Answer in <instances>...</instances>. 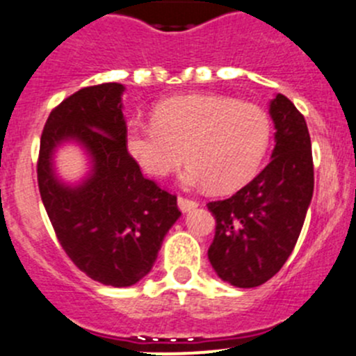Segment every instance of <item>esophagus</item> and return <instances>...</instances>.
I'll return each mask as SVG.
<instances>
[{
	"mask_svg": "<svg viewBox=\"0 0 356 356\" xmlns=\"http://www.w3.org/2000/svg\"><path fill=\"white\" fill-rule=\"evenodd\" d=\"M177 205H179V209L182 210V212H189V210L196 209V207H198V203L193 202V200L184 198V196H179V198H177Z\"/></svg>",
	"mask_w": 356,
	"mask_h": 356,
	"instance_id": "obj_1",
	"label": "esophagus"
}]
</instances>
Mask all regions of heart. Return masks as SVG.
Returning a JSON list of instances; mask_svg holds the SVG:
<instances>
[{
	"label": "heart",
	"mask_w": 356,
	"mask_h": 356,
	"mask_svg": "<svg viewBox=\"0 0 356 356\" xmlns=\"http://www.w3.org/2000/svg\"><path fill=\"white\" fill-rule=\"evenodd\" d=\"M270 137V116L261 106L189 94L154 106L151 125L130 123L125 147L154 177L174 172L186 153L189 165L181 179L188 188L233 191L254 177Z\"/></svg>",
	"instance_id": "1"
}]
</instances>
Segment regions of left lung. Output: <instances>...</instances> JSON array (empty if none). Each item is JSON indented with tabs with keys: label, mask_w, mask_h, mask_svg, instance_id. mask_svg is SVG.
I'll list each match as a JSON object with an SVG mask.
<instances>
[{
	"label": "left lung",
	"mask_w": 356,
	"mask_h": 356,
	"mask_svg": "<svg viewBox=\"0 0 356 356\" xmlns=\"http://www.w3.org/2000/svg\"><path fill=\"white\" fill-rule=\"evenodd\" d=\"M270 163L231 198L210 202L216 236L209 261L220 280L259 287L280 271L298 243L313 198L312 140L305 116L285 95L270 101Z\"/></svg>",
	"instance_id": "obj_1"
}]
</instances>
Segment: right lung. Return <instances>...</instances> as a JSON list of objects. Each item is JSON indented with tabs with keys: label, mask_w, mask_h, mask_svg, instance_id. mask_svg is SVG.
<instances>
[{
	"label": "right lung",
	"mask_w": 356,
	"mask_h": 356,
	"mask_svg": "<svg viewBox=\"0 0 356 356\" xmlns=\"http://www.w3.org/2000/svg\"><path fill=\"white\" fill-rule=\"evenodd\" d=\"M122 83L86 86L44 123L38 186L65 254L92 280L130 287L153 268L165 234L181 217L177 198L146 179L125 147ZM76 143L89 172L76 183L56 174L58 147Z\"/></svg>",
	"instance_id": "add662e5"
}]
</instances>
